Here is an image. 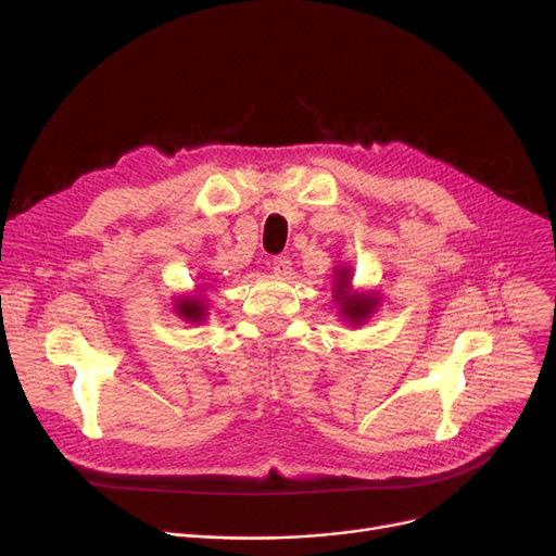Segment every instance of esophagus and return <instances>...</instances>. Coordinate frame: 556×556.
Here are the masks:
<instances>
[{"label":"esophagus","mask_w":556,"mask_h":556,"mask_svg":"<svg viewBox=\"0 0 556 556\" xmlns=\"http://www.w3.org/2000/svg\"><path fill=\"white\" fill-rule=\"evenodd\" d=\"M269 269H271L274 274H278V276H287L289 271H292V260H289L287 255H276V257H271V262H269Z\"/></svg>","instance_id":"obj_1"}]
</instances>
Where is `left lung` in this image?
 Wrapping results in <instances>:
<instances>
[{"label":"left lung","instance_id":"obj_1","mask_svg":"<svg viewBox=\"0 0 556 556\" xmlns=\"http://www.w3.org/2000/svg\"><path fill=\"white\" fill-rule=\"evenodd\" d=\"M337 296L334 301H341V312L349 316L351 324H359L364 321L368 314H371L378 305L376 296H362V294H346V287H349V271H341L337 274Z\"/></svg>","mask_w":556,"mask_h":556}]
</instances>
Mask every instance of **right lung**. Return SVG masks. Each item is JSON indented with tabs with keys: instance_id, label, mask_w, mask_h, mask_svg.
<instances>
[{
	"instance_id": "right-lung-1",
	"label": "right lung",
	"mask_w": 556,
	"mask_h": 556,
	"mask_svg": "<svg viewBox=\"0 0 556 556\" xmlns=\"http://www.w3.org/2000/svg\"><path fill=\"white\" fill-rule=\"evenodd\" d=\"M176 309H178V314L182 316V319H188V321H203V316H205V307H203V303L199 299L178 301Z\"/></svg>"
}]
</instances>
